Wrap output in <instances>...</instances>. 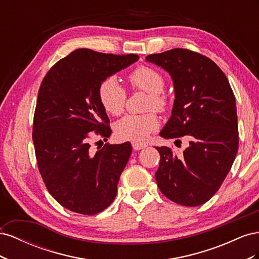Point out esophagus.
I'll list each match as a JSON object with an SVG mask.
<instances>
[{"mask_svg":"<svg viewBox=\"0 0 259 259\" xmlns=\"http://www.w3.org/2000/svg\"><path fill=\"white\" fill-rule=\"evenodd\" d=\"M132 146L134 148V150H140V149H144L147 147L146 144H142V143H133Z\"/></svg>","mask_w":259,"mask_h":259,"instance_id":"obj_1","label":"esophagus"}]
</instances>
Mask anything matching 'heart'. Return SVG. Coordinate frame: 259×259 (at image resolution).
Listing matches in <instances>:
<instances>
[{"label": "heart", "mask_w": 259, "mask_h": 259, "mask_svg": "<svg viewBox=\"0 0 259 259\" xmlns=\"http://www.w3.org/2000/svg\"><path fill=\"white\" fill-rule=\"evenodd\" d=\"M128 79L135 89L149 94V110L155 109L156 111L162 112L167 108L168 99L163 93L165 81L159 71L150 67L140 66L130 74ZM98 99L108 113L119 115L126 103V92L115 77H107L99 84ZM159 126L160 122L154 112L127 114L115 123L114 132L116 136L122 140L143 143Z\"/></svg>", "instance_id": "heart-1"}]
</instances>
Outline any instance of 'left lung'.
I'll return each instance as SVG.
<instances>
[{
	"label": "left lung",
	"instance_id": "8db88e82",
	"mask_svg": "<svg viewBox=\"0 0 259 259\" xmlns=\"http://www.w3.org/2000/svg\"><path fill=\"white\" fill-rule=\"evenodd\" d=\"M174 84L171 115L163 138L189 139L183 153L156 147L160 165L155 180L167 199L184 206L207 202L221 188L239 147L236 98L228 79L206 56L185 49L148 55ZM180 142V140H179Z\"/></svg>",
	"mask_w": 259,
	"mask_h": 259
}]
</instances>
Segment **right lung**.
<instances>
[{"mask_svg": "<svg viewBox=\"0 0 259 259\" xmlns=\"http://www.w3.org/2000/svg\"><path fill=\"white\" fill-rule=\"evenodd\" d=\"M138 59L134 54L75 50L56 62L41 83L32 132L38 170L52 197L74 213L98 214L115 198L132 146L106 144L94 151V136L107 140L111 135L98 88Z\"/></svg>", "mask_w": 259, "mask_h": 259, "instance_id": "obj_1", "label": "right lung"}]
</instances>
